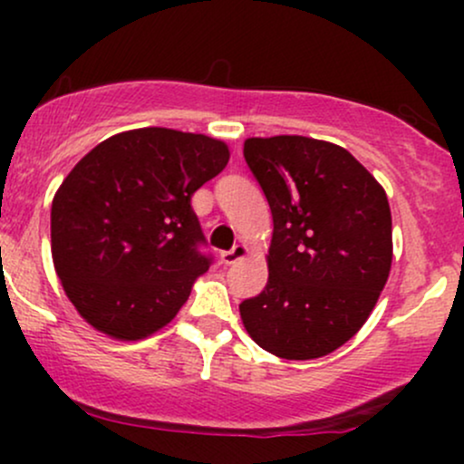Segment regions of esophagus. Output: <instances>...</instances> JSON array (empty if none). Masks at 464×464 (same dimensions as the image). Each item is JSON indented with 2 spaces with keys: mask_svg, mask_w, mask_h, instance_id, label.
Returning <instances> with one entry per match:
<instances>
[{
  "mask_svg": "<svg viewBox=\"0 0 464 464\" xmlns=\"http://www.w3.org/2000/svg\"><path fill=\"white\" fill-rule=\"evenodd\" d=\"M246 255H248L246 244H236L231 250H222L220 259H222V264H233V262H237V259L246 257Z\"/></svg>",
  "mask_w": 464,
  "mask_h": 464,
  "instance_id": "1",
  "label": "esophagus"
}]
</instances>
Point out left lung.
<instances>
[{"instance_id":"obj_1","label":"left lung","mask_w":464,"mask_h":464,"mask_svg":"<svg viewBox=\"0 0 464 464\" xmlns=\"http://www.w3.org/2000/svg\"><path fill=\"white\" fill-rule=\"evenodd\" d=\"M244 159L273 211L268 284L239 305L244 329L276 358H323L360 332L391 275L386 191L312 137H248Z\"/></svg>"}]
</instances>
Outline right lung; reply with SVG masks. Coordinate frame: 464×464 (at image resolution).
I'll list each match as a JSON object with an SVG mask.
<instances>
[{"label":"right lung","mask_w":464,"mask_h":464,"mask_svg":"<svg viewBox=\"0 0 464 464\" xmlns=\"http://www.w3.org/2000/svg\"><path fill=\"white\" fill-rule=\"evenodd\" d=\"M228 146L196 132H117L73 165L52 200V259L67 299L100 334L141 340L177 316L209 270L191 196Z\"/></svg>","instance_id":"right-lung-1"}]
</instances>
